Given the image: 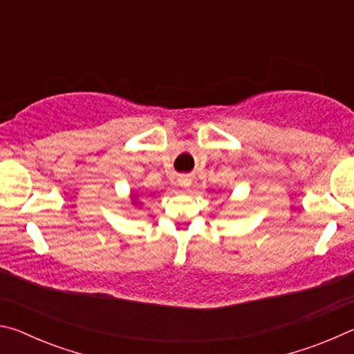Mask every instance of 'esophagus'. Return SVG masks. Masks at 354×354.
<instances>
[{
    "mask_svg": "<svg viewBox=\"0 0 354 354\" xmlns=\"http://www.w3.org/2000/svg\"><path fill=\"white\" fill-rule=\"evenodd\" d=\"M178 184L181 185V187H184V189H189L192 181H190V178L187 175H181V176L178 178Z\"/></svg>",
    "mask_w": 354,
    "mask_h": 354,
    "instance_id": "1",
    "label": "esophagus"
}]
</instances>
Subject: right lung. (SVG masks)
Instances as JSON below:
<instances>
[{
  "label": "right lung",
  "mask_w": 354,
  "mask_h": 354,
  "mask_svg": "<svg viewBox=\"0 0 354 354\" xmlns=\"http://www.w3.org/2000/svg\"><path fill=\"white\" fill-rule=\"evenodd\" d=\"M137 196H139V194H133L131 195V200H133V205L137 206Z\"/></svg>",
  "instance_id": "add662e5"
}]
</instances>
